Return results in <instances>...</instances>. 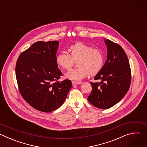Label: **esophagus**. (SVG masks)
I'll return each mask as SVG.
<instances>
[{
	"label": "esophagus",
	"mask_w": 147,
	"mask_h": 147,
	"mask_svg": "<svg viewBox=\"0 0 147 147\" xmlns=\"http://www.w3.org/2000/svg\"><path fill=\"white\" fill-rule=\"evenodd\" d=\"M81 82H76V81H72V84L73 86H76V85H78V84H80Z\"/></svg>",
	"instance_id": "34e87169"
}]
</instances>
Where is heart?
<instances>
[{
	"instance_id": "b5f03b06",
	"label": "heart",
	"mask_w": 147,
	"mask_h": 147,
	"mask_svg": "<svg viewBox=\"0 0 147 147\" xmlns=\"http://www.w3.org/2000/svg\"><path fill=\"white\" fill-rule=\"evenodd\" d=\"M70 53L63 51L56 57V63L60 68L69 69L77 60L74 69L65 74L67 78L79 81L84 78L88 75L94 76L97 74L102 68L104 63V55L102 51L98 48L78 42L70 46Z\"/></svg>"
}]
</instances>
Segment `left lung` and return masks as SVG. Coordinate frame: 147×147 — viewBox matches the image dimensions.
<instances>
[{
    "label": "left lung",
    "instance_id": "8db88e82",
    "mask_svg": "<svg viewBox=\"0 0 147 147\" xmlns=\"http://www.w3.org/2000/svg\"><path fill=\"white\" fill-rule=\"evenodd\" d=\"M108 47L107 60L92 82L88 100L94 107L106 109L118 103L130 88L131 73L129 59L120 45L111 40H105Z\"/></svg>",
    "mask_w": 147,
    "mask_h": 147
}]
</instances>
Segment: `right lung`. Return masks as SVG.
<instances>
[{
  "mask_svg": "<svg viewBox=\"0 0 147 147\" xmlns=\"http://www.w3.org/2000/svg\"><path fill=\"white\" fill-rule=\"evenodd\" d=\"M59 42L38 41L22 52L16 65L18 91L34 109L51 112L65 102L71 81H58L62 73L56 63Z\"/></svg>",
  "mask_w": 147,
  "mask_h": 147,
  "instance_id": "obj_1",
  "label": "right lung"
}]
</instances>
